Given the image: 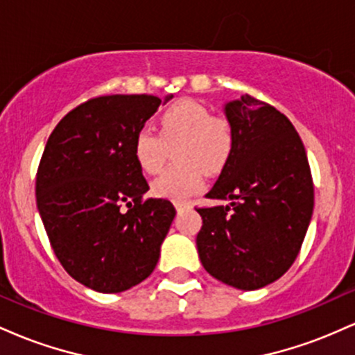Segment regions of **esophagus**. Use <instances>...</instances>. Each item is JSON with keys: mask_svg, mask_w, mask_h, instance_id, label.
Segmentation results:
<instances>
[{"mask_svg": "<svg viewBox=\"0 0 355 355\" xmlns=\"http://www.w3.org/2000/svg\"><path fill=\"white\" fill-rule=\"evenodd\" d=\"M187 207H189V203H185V202H177V203H175V209H177V211H182L183 209H187Z\"/></svg>", "mask_w": 355, "mask_h": 355, "instance_id": "obj_1", "label": "esophagus"}]
</instances>
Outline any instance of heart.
<instances>
[{
    "mask_svg": "<svg viewBox=\"0 0 355 355\" xmlns=\"http://www.w3.org/2000/svg\"><path fill=\"white\" fill-rule=\"evenodd\" d=\"M175 150V165L152 183L153 195L183 202L203 189V168L214 172L225 165L234 148L229 118L211 115L197 100L182 98L162 113L158 133L140 128L133 138V157L146 173L164 168L168 150Z\"/></svg>",
    "mask_w": 355,
    "mask_h": 355,
    "instance_id": "b5f03b06",
    "label": "heart"
}]
</instances>
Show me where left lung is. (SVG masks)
I'll use <instances>...</instances> for the list:
<instances>
[{
    "mask_svg": "<svg viewBox=\"0 0 355 355\" xmlns=\"http://www.w3.org/2000/svg\"><path fill=\"white\" fill-rule=\"evenodd\" d=\"M234 148L200 207L198 257L211 277L242 291L275 282L299 255L313 210V182L299 133L250 95L225 105Z\"/></svg>",
    "mask_w": 355,
    "mask_h": 355,
    "instance_id": "1",
    "label": "left lung"
}]
</instances>
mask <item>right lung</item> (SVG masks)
<instances>
[{
	"mask_svg": "<svg viewBox=\"0 0 355 355\" xmlns=\"http://www.w3.org/2000/svg\"><path fill=\"white\" fill-rule=\"evenodd\" d=\"M160 105L153 95L89 98L61 118L40 160L36 203L53 252L96 292L128 291L152 274L177 214L170 200L144 198L133 157V138Z\"/></svg>",
	"mask_w": 355,
	"mask_h": 355,
	"instance_id": "obj_1",
	"label": "right lung"
}]
</instances>
